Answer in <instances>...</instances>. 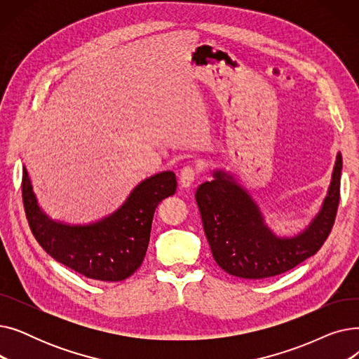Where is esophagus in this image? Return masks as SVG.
Instances as JSON below:
<instances>
[{"mask_svg":"<svg viewBox=\"0 0 359 359\" xmlns=\"http://www.w3.org/2000/svg\"><path fill=\"white\" fill-rule=\"evenodd\" d=\"M196 175H198V172H196L195 167L184 165L180 170V184H182V187H191Z\"/></svg>","mask_w":359,"mask_h":359,"instance_id":"obj_1","label":"esophagus"}]
</instances>
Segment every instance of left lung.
<instances>
[{"instance_id":"1","label":"left lung","mask_w":359,"mask_h":359,"mask_svg":"<svg viewBox=\"0 0 359 359\" xmlns=\"http://www.w3.org/2000/svg\"><path fill=\"white\" fill-rule=\"evenodd\" d=\"M342 156L337 153L332 182L322 208L303 231L294 237L276 236L259 205L224 170H214V180L199 184L196 202L217 265L244 279H263L284 273L323 246L341 195Z\"/></svg>"}]
</instances>
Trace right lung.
Masks as SVG:
<instances>
[{"label": "right lung", "instance_id": "add662e5", "mask_svg": "<svg viewBox=\"0 0 359 359\" xmlns=\"http://www.w3.org/2000/svg\"><path fill=\"white\" fill-rule=\"evenodd\" d=\"M176 187L173 172L157 173L137 184L115 212L90 224H67L46 215L26 167L22 191L30 230L49 256L87 278L116 282L141 266L157 205L175 195Z\"/></svg>", "mask_w": 359, "mask_h": 359}]
</instances>
